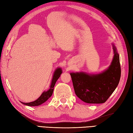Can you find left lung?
Returning <instances> with one entry per match:
<instances>
[{
	"mask_svg": "<svg viewBox=\"0 0 133 133\" xmlns=\"http://www.w3.org/2000/svg\"><path fill=\"white\" fill-rule=\"evenodd\" d=\"M113 45L114 56L107 70L98 74L80 72L70 73L75 93L87 103H103L117 87L121 77L120 57Z\"/></svg>",
	"mask_w": 133,
	"mask_h": 133,
	"instance_id": "obj_1",
	"label": "left lung"
}]
</instances>
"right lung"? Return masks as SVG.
I'll return each mask as SVG.
<instances>
[{"label":"right lung","mask_w":133,"mask_h":133,"mask_svg":"<svg viewBox=\"0 0 133 133\" xmlns=\"http://www.w3.org/2000/svg\"><path fill=\"white\" fill-rule=\"evenodd\" d=\"M62 73V71L61 68H57L54 72L52 80V81H51L50 88L49 90L44 91L42 95L35 101L29 102V103H23V102H21V103L25 105H28V106H37V105H39L44 103V102H45L52 96L54 90V87L55 85L56 81L59 79V77L61 76V74Z\"/></svg>","instance_id":"right-lung-1"}]
</instances>
